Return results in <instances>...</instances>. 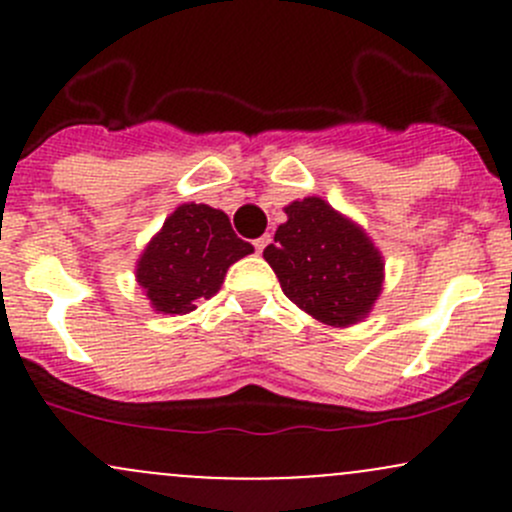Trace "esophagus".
<instances>
[{
	"label": "esophagus",
	"instance_id": "34e87169",
	"mask_svg": "<svg viewBox=\"0 0 512 512\" xmlns=\"http://www.w3.org/2000/svg\"><path fill=\"white\" fill-rule=\"evenodd\" d=\"M270 240H272L270 235H262V237H257V240L252 242V245H255V250H257V252H262V250H265L267 245H270Z\"/></svg>",
	"mask_w": 512,
	"mask_h": 512
}]
</instances>
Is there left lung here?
Masks as SVG:
<instances>
[{
	"instance_id": "8db88e82",
	"label": "left lung",
	"mask_w": 512,
	"mask_h": 512,
	"mask_svg": "<svg viewBox=\"0 0 512 512\" xmlns=\"http://www.w3.org/2000/svg\"><path fill=\"white\" fill-rule=\"evenodd\" d=\"M285 213L287 223L277 227L275 242L262 252L282 292L332 327L364 319L384 282L379 250L322 198L294 200Z\"/></svg>"
}]
</instances>
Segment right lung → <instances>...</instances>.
<instances>
[{"instance_id":"right-lung-1","label":"right lung","mask_w":512,"mask_h":512,"mask_svg":"<svg viewBox=\"0 0 512 512\" xmlns=\"http://www.w3.org/2000/svg\"><path fill=\"white\" fill-rule=\"evenodd\" d=\"M255 247L240 240L223 210L180 205L138 260V285L163 314L193 312L218 292L232 262Z\"/></svg>"}]
</instances>
